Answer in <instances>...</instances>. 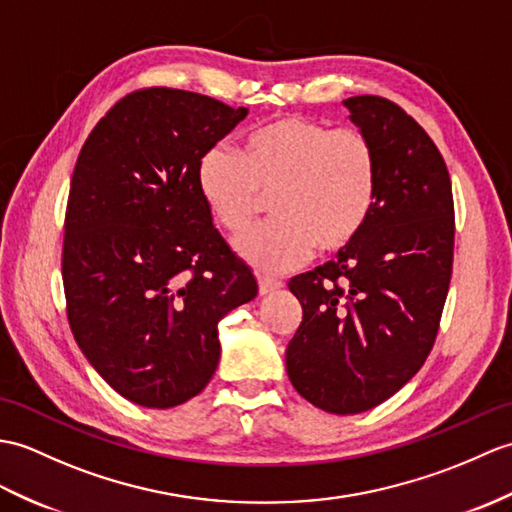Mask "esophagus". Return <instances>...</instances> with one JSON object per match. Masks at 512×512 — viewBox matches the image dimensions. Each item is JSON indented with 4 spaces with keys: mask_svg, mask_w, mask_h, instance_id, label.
Returning a JSON list of instances; mask_svg holds the SVG:
<instances>
[{
    "mask_svg": "<svg viewBox=\"0 0 512 512\" xmlns=\"http://www.w3.org/2000/svg\"><path fill=\"white\" fill-rule=\"evenodd\" d=\"M257 283H259V294H270L281 288V281L275 279V277H266V275H259L257 277Z\"/></svg>",
    "mask_w": 512,
    "mask_h": 512,
    "instance_id": "1",
    "label": "esophagus"
}]
</instances>
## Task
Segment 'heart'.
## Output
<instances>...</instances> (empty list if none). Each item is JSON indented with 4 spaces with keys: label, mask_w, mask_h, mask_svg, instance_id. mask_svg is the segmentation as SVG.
<instances>
[{
    "label": "heart",
    "mask_w": 512,
    "mask_h": 512,
    "mask_svg": "<svg viewBox=\"0 0 512 512\" xmlns=\"http://www.w3.org/2000/svg\"><path fill=\"white\" fill-rule=\"evenodd\" d=\"M198 192L222 229L240 233L272 196L275 220L240 235L248 264L281 272L318 248H349L373 216L379 189L377 152L358 130H336L307 117H281L255 128L242 154L213 146L198 161Z\"/></svg>",
    "instance_id": "obj_1"
}]
</instances>
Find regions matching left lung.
<instances>
[{
	"instance_id": "left-lung-1",
	"label": "left lung",
	"mask_w": 512,
	"mask_h": 512,
	"mask_svg": "<svg viewBox=\"0 0 512 512\" xmlns=\"http://www.w3.org/2000/svg\"><path fill=\"white\" fill-rule=\"evenodd\" d=\"M379 161L373 216L334 261L290 279L303 320L285 351L292 386L331 414L371 410L430 355L454 264V196L441 152L379 95L344 100Z\"/></svg>"
}]
</instances>
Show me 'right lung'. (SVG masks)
Masks as SVG:
<instances>
[{"mask_svg":"<svg viewBox=\"0 0 512 512\" xmlns=\"http://www.w3.org/2000/svg\"><path fill=\"white\" fill-rule=\"evenodd\" d=\"M209 95H126L82 146L65 216L63 283L80 351L113 390L174 408L209 384L218 323L257 281L198 192L202 154L246 117Z\"/></svg>","mask_w":512,"mask_h":512,"instance_id":"obj_1","label":"right lung"}]
</instances>
